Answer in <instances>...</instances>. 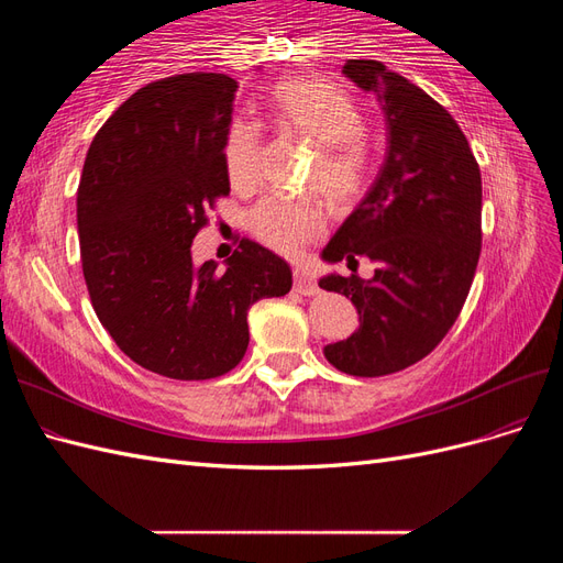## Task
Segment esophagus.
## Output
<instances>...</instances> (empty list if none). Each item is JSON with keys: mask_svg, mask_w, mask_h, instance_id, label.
<instances>
[{"mask_svg": "<svg viewBox=\"0 0 563 563\" xmlns=\"http://www.w3.org/2000/svg\"><path fill=\"white\" fill-rule=\"evenodd\" d=\"M294 288H296L298 294H302V296L319 294V286H317L314 277L310 275L308 269H300V267L294 269Z\"/></svg>", "mask_w": 563, "mask_h": 563, "instance_id": "obj_1", "label": "esophagus"}]
</instances>
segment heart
I'll list each match as a JSON object with an SVG mask.
<instances>
[{"mask_svg": "<svg viewBox=\"0 0 563 563\" xmlns=\"http://www.w3.org/2000/svg\"><path fill=\"white\" fill-rule=\"evenodd\" d=\"M267 108L282 133L317 147L310 185L329 207L345 209L360 199L366 185V155L360 143L366 124L347 93L314 79H286L269 89ZM258 126L234 122L223 164L236 190H249L258 180ZM249 225L269 249L296 255L321 232V213L308 201L267 197L251 211Z\"/></svg>", "mask_w": 563, "mask_h": 563, "instance_id": "1", "label": "heart"}]
</instances>
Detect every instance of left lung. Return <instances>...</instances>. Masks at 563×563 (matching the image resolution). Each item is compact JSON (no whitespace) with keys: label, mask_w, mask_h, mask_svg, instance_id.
Here are the masks:
<instances>
[{"label":"left lung","mask_w":563,"mask_h":563,"mask_svg":"<svg viewBox=\"0 0 563 563\" xmlns=\"http://www.w3.org/2000/svg\"><path fill=\"white\" fill-rule=\"evenodd\" d=\"M343 75L373 93L385 114L387 152L371 190L323 246L321 261L376 275H323L360 329L323 347L350 376L376 378L428 356L455 323L482 253V174L455 119L416 84L378 60H347Z\"/></svg>","instance_id":"8db88e82"}]
</instances>
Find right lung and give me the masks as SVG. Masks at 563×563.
<instances>
[{
    "instance_id": "1",
    "label": "right lung",
    "mask_w": 563,
    "mask_h": 563,
    "mask_svg": "<svg viewBox=\"0 0 563 563\" xmlns=\"http://www.w3.org/2000/svg\"><path fill=\"white\" fill-rule=\"evenodd\" d=\"M236 89L216 73L139 89L96 133L77 190L81 269L100 323L129 360L174 380L232 371L249 347L251 305L294 284L288 263L251 240L225 272L192 263L203 211L230 192L223 147Z\"/></svg>"
}]
</instances>
